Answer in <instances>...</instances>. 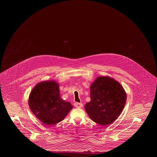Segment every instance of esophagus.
<instances>
[{
    "label": "esophagus",
    "mask_w": 157,
    "mask_h": 157,
    "mask_svg": "<svg viewBox=\"0 0 157 157\" xmlns=\"http://www.w3.org/2000/svg\"><path fill=\"white\" fill-rule=\"evenodd\" d=\"M74 105L77 108H81L82 107V104L81 103H79V102H75L74 104Z\"/></svg>",
    "instance_id": "esophagus-1"
}]
</instances>
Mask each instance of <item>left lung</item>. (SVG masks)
<instances>
[{"mask_svg": "<svg viewBox=\"0 0 157 157\" xmlns=\"http://www.w3.org/2000/svg\"><path fill=\"white\" fill-rule=\"evenodd\" d=\"M91 101L84 108L94 122L107 125L114 122L125 106L127 94L122 86L109 76H99L90 86Z\"/></svg>", "mask_w": 157, "mask_h": 157, "instance_id": "left-lung-1", "label": "left lung"}]
</instances>
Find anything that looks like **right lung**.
I'll return each mask as SVG.
<instances>
[{
    "label": "right lung",
    "instance_id": "right-lung-1",
    "mask_svg": "<svg viewBox=\"0 0 157 157\" xmlns=\"http://www.w3.org/2000/svg\"><path fill=\"white\" fill-rule=\"evenodd\" d=\"M29 105L36 117L47 125L62 121L73 107L61 98L59 84L53 80L41 81L33 88Z\"/></svg>",
    "mask_w": 157,
    "mask_h": 157
}]
</instances>
